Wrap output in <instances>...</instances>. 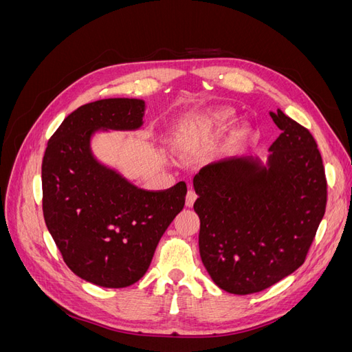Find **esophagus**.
Returning a JSON list of instances; mask_svg holds the SVG:
<instances>
[{
    "label": "esophagus",
    "mask_w": 352,
    "mask_h": 352,
    "mask_svg": "<svg viewBox=\"0 0 352 352\" xmlns=\"http://www.w3.org/2000/svg\"><path fill=\"white\" fill-rule=\"evenodd\" d=\"M197 198H198V195H197L195 190L190 189L189 192H188V197H186V206H188V207H192L194 202L197 201Z\"/></svg>",
    "instance_id": "34e87169"
}]
</instances>
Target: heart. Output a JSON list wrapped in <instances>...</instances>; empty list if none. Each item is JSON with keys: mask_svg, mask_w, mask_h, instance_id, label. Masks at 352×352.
<instances>
[{"mask_svg": "<svg viewBox=\"0 0 352 352\" xmlns=\"http://www.w3.org/2000/svg\"><path fill=\"white\" fill-rule=\"evenodd\" d=\"M230 123V117L226 113H217L212 114L208 119V126L211 129H225V127Z\"/></svg>", "mask_w": 352, "mask_h": 352, "instance_id": "obj_1", "label": "heart"}]
</instances>
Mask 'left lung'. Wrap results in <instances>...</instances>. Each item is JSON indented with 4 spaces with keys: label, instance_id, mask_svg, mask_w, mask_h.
Returning <instances> with one entry per match:
<instances>
[{
    "label": "left lung",
    "instance_id": "left-lung-1",
    "mask_svg": "<svg viewBox=\"0 0 352 352\" xmlns=\"http://www.w3.org/2000/svg\"><path fill=\"white\" fill-rule=\"evenodd\" d=\"M270 116L282 133L269 167L229 158L194 177L202 263L219 287L236 295L267 289L301 267L326 211L314 136L280 110Z\"/></svg>",
    "mask_w": 352,
    "mask_h": 352
}]
</instances>
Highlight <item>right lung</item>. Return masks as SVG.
<instances>
[{
  "instance_id": "right-lung-1",
  "label": "right lung",
  "mask_w": 352,
  "mask_h": 352,
  "mask_svg": "<svg viewBox=\"0 0 352 352\" xmlns=\"http://www.w3.org/2000/svg\"><path fill=\"white\" fill-rule=\"evenodd\" d=\"M142 116L141 100L85 104L58 126L42 160V212L51 236L74 274L104 287L142 278L160 238L185 206V182L140 189L91 153L95 131L138 129Z\"/></svg>"
}]
</instances>
